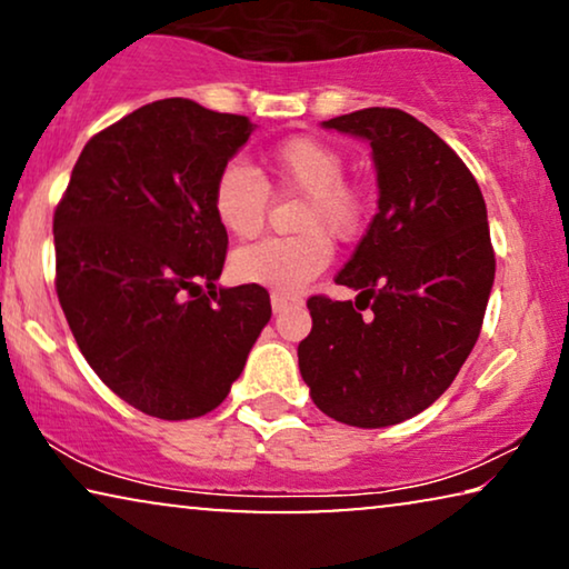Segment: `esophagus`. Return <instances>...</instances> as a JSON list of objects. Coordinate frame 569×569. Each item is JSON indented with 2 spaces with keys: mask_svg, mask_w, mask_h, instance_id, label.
<instances>
[{
  "mask_svg": "<svg viewBox=\"0 0 569 569\" xmlns=\"http://www.w3.org/2000/svg\"><path fill=\"white\" fill-rule=\"evenodd\" d=\"M295 302V298H287V295H279V292H271V308H274V313H282Z\"/></svg>",
  "mask_w": 569,
  "mask_h": 569,
  "instance_id": "34e87169",
  "label": "esophagus"
}]
</instances>
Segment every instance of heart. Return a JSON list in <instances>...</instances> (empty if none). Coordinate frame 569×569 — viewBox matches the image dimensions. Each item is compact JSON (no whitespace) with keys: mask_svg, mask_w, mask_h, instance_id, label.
I'll use <instances>...</instances> for the list:
<instances>
[{"mask_svg":"<svg viewBox=\"0 0 569 569\" xmlns=\"http://www.w3.org/2000/svg\"><path fill=\"white\" fill-rule=\"evenodd\" d=\"M267 166L284 189L306 193L292 238H267L232 256L240 282L295 295L331 261V238L349 240L365 222V193L345 178V154L318 137H290L267 154ZM269 189L243 162H228L214 178L212 209L230 236H259L267 220Z\"/></svg>","mask_w":569,"mask_h":569,"instance_id":"b5f03b06","label":"heart"}]
</instances>
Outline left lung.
Returning <instances> with one entry per match:
<instances>
[{
	"mask_svg": "<svg viewBox=\"0 0 569 569\" xmlns=\"http://www.w3.org/2000/svg\"><path fill=\"white\" fill-rule=\"evenodd\" d=\"M323 127L370 142L378 214L337 274L355 302L308 300L300 376L323 415L376 430L438 401L477 345L495 282L487 204L463 160L399 108Z\"/></svg>",
	"mask_w": 569,
	"mask_h": 569,
	"instance_id": "obj_1",
	"label": "left lung"
}]
</instances>
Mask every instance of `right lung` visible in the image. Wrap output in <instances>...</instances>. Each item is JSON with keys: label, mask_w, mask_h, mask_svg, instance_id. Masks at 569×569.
<instances>
[{"label": "right lung", "mask_w": 569, "mask_h": 569, "mask_svg": "<svg viewBox=\"0 0 569 569\" xmlns=\"http://www.w3.org/2000/svg\"><path fill=\"white\" fill-rule=\"evenodd\" d=\"M253 129L193 100H154L84 144L53 212L57 295L77 347L150 417L220 407L271 318L263 287L214 284L228 253L214 178Z\"/></svg>", "instance_id": "1"}]
</instances>
